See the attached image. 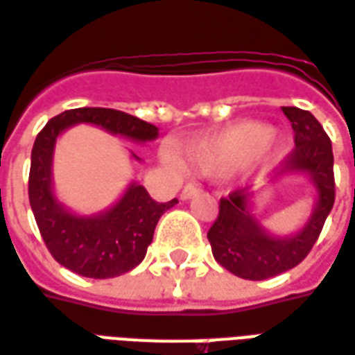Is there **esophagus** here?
Wrapping results in <instances>:
<instances>
[{"mask_svg": "<svg viewBox=\"0 0 355 355\" xmlns=\"http://www.w3.org/2000/svg\"><path fill=\"white\" fill-rule=\"evenodd\" d=\"M200 192V186L194 184V182H190V184H186L182 188V192H180V200H190L192 196H196Z\"/></svg>", "mask_w": 355, "mask_h": 355, "instance_id": "34e87169", "label": "esophagus"}]
</instances>
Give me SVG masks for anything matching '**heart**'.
Segmentation results:
<instances>
[{"label":"heart","instance_id":"1","mask_svg":"<svg viewBox=\"0 0 355 355\" xmlns=\"http://www.w3.org/2000/svg\"><path fill=\"white\" fill-rule=\"evenodd\" d=\"M281 136L259 121H238L194 138L184 146V161L198 173L255 171L265 167L281 152Z\"/></svg>","mask_w":355,"mask_h":355}]
</instances>
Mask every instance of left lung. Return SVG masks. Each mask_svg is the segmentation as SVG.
<instances>
[{"mask_svg": "<svg viewBox=\"0 0 355 355\" xmlns=\"http://www.w3.org/2000/svg\"><path fill=\"white\" fill-rule=\"evenodd\" d=\"M282 113L292 125L296 148L275 178L282 175L307 177L315 188V203L302 229L277 236L255 217L254 192L240 188L229 198H220L219 217L207 232L213 257L227 271L248 281H263L296 267L317 242L334 203L333 146L323 126L304 109L282 107Z\"/></svg>", "mask_w": 355, "mask_h": 355, "instance_id": "1", "label": "left lung"}]
</instances>
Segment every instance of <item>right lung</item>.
<instances>
[{"label": "right lung", "mask_w": 355, "mask_h": 355, "mask_svg": "<svg viewBox=\"0 0 355 355\" xmlns=\"http://www.w3.org/2000/svg\"><path fill=\"white\" fill-rule=\"evenodd\" d=\"M83 123L138 144L155 140L159 128L117 109H69L49 119L32 148L28 198L49 254L80 277L113 279L142 263L157 220L178 202H155L142 184L130 182L119 202L105 211L78 215L65 207L53 192V152L57 138L67 128ZM130 155L142 161L136 153Z\"/></svg>", "instance_id": "1"}]
</instances>
